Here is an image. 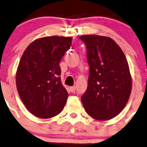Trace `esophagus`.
Segmentation results:
<instances>
[{
	"instance_id": "obj_1",
	"label": "esophagus",
	"mask_w": 147,
	"mask_h": 147,
	"mask_svg": "<svg viewBox=\"0 0 147 147\" xmlns=\"http://www.w3.org/2000/svg\"><path fill=\"white\" fill-rule=\"evenodd\" d=\"M76 87H75V86H73V87H70V90H71V92H74L75 91H76Z\"/></svg>"
}]
</instances>
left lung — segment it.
I'll list each match as a JSON object with an SVG mask.
<instances>
[{"label": "left lung", "mask_w": 147, "mask_h": 147, "mask_svg": "<svg viewBox=\"0 0 147 147\" xmlns=\"http://www.w3.org/2000/svg\"><path fill=\"white\" fill-rule=\"evenodd\" d=\"M87 47L90 67L87 90L81 96L85 111L98 120H108L125 108L131 90V78L124 53L107 36H80Z\"/></svg>", "instance_id": "obj_1"}]
</instances>
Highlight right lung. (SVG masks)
Returning <instances> with one entry per match:
<instances>
[{
	"label": "right lung",
	"instance_id": "add662e5",
	"mask_svg": "<svg viewBox=\"0 0 147 147\" xmlns=\"http://www.w3.org/2000/svg\"><path fill=\"white\" fill-rule=\"evenodd\" d=\"M71 40L57 36L36 39L22 56L16 72L17 90L26 108L37 117H53L66 105L68 92L61 84L60 62Z\"/></svg>",
	"mask_w": 147,
	"mask_h": 147
}]
</instances>
